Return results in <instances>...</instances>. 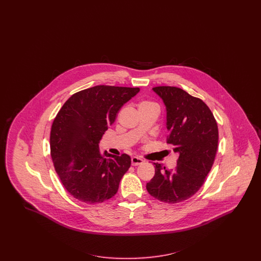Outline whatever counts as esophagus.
I'll return each instance as SVG.
<instances>
[{
    "label": "esophagus",
    "mask_w": 261,
    "mask_h": 261,
    "mask_svg": "<svg viewBox=\"0 0 261 261\" xmlns=\"http://www.w3.org/2000/svg\"><path fill=\"white\" fill-rule=\"evenodd\" d=\"M131 163H132V166H139V165H142V163H143V160L139 158V157H132Z\"/></svg>",
    "instance_id": "34e87169"
}]
</instances>
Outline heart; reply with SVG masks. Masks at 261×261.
<instances>
[{"instance_id":"obj_1","label":"heart","mask_w":261,"mask_h":261,"mask_svg":"<svg viewBox=\"0 0 261 261\" xmlns=\"http://www.w3.org/2000/svg\"><path fill=\"white\" fill-rule=\"evenodd\" d=\"M153 105H156V104L152 102V101H142V102L140 103L139 108H141V107H147V106H153Z\"/></svg>"}]
</instances>
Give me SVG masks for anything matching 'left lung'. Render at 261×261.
I'll list each match as a JSON object with an SVG mask.
<instances>
[{"label": "left lung", "instance_id": "obj_1", "mask_svg": "<svg viewBox=\"0 0 261 261\" xmlns=\"http://www.w3.org/2000/svg\"><path fill=\"white\" fill-rule=\"evenodd\" d=\"M153 91L166 105V142L179 158L173 170L154 163L155 175L146 190L160 201L175 204L193 196L205 182L218 147V127L202 99L180 88L159 86Z\"/></svg>", "mask_w": 261, "mask_h": 261}]
</instances>
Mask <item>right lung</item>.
I'll return each mask as SVG.
<instances>
[{
    "mask_svg": "<svg viewBox=\"0 0 261 261\" xmlns=\"http://www.w3.org/2000/svg\"><path fill=\"white\" fill-rule=\"evenodd\" d=\"M139 92L140 88H89L71 95L56 115L50 156L64 188L80 202L102 203L119 190L131 158L127 154L102 155L98 143L119 109Z\"/></svg>",
    "mask_w": 261,
    "mask_h": 261,
    "instance_id": "add662e5",
    "label": "right lung"
}]
</instances>
